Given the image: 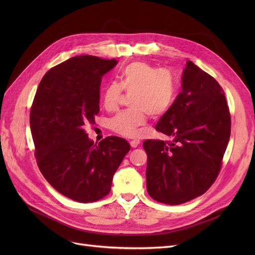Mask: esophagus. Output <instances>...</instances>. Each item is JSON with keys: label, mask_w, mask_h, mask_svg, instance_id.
Instances as JSON below:
<instances>
[{"label": "esophagus", "mask_w": 255, "mask_h": 255, "mask_svg": "<svg viewBox=\"0 0 255 255\" xmlns=\"http://www.w3.org/2000/svg\"><path fill=\"white\" fill-rule=\"evenodd\" d=\"M139 140L138 139H133L130 141V145L132 146V148H136V146L139 144Z\"/></svg>", "instance_id": "obj_1"}]
</instances>
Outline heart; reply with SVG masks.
I'll return each mask as SVG.
<instances>
[{"label":"heart","mask_w":255,"mask_h":255,"mask_svg":"<svg viewBox=\"0 0 255 255\" xmlns=\"http://www.w3.org/2000/svg\"><path fill=\"white\" fill-rule=\"evenodd\" d=\"M124 91L130 95L131 109L122 111L110 121L111 129L123 136H138L139 127L148 114L157 117L168 111L176 95V79L168 69L145 62H133L121 70L120 84L112 82L103 91V106L115 111Z\"/></svg>","instance_id":"b5f03b06"}]
</instances>
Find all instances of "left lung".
<instances>
[{"label":"left lung","instance_id":"obj_1","mask_svg":"<svg viewBox=\"0 0 255 255\" xmlns=\"http://www.w3.org/2000/svg\"><path fill=\"white\" fill-rule=\"evenodd\" d=\"M182 92L156 130L171 140L146 139V190L159 203L175 206L204 194L216 181L231 136V114L217 80L191 61Z\"/></svg>","mask_w":255,"mask_h":255}]
</instances>
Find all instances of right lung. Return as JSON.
I'll return each mask as SVG.
<instances>
[{
    "instance_id": "right-lung-1",
    "label": "right lung",
    "mask_w": 255,
    "mask_h": 255,
    "mask_svg": "<svg viewBox=\"0 0 255 255\" xmlns=\"http://www.w3.org/2000/svg\"><path fill=\"white\" fill-rule=\"evenodd\" d=\"M117 63L87 55L67 60L45 73L32 103L38 167L53 188L78 203L97 202L110 193L130 150L124 138L107 136L97 144L85 132L99 113L102 76Z\"/></svg>"
}]
</instances>
